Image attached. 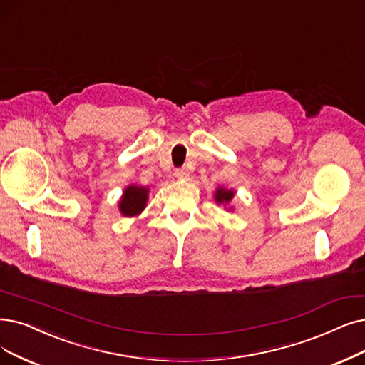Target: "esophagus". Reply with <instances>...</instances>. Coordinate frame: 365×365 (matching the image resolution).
I'll list each match as a JSON object with an SVG mask.
<instances>
[{"instance_id":"1","label":"esophagus","mask_w":365,"mask_h":365,"mask_svg":"<svg viewBox=\"0 0 365 365\" xmlns=\"http://www.w3.org/2000/svg\"><path fill=\"white\" fill-rule=\"evenodd\" d=\"M175 175H177V178H187L188 170L185 168H178V169H175Z\"/></svg>"}]
</instances>
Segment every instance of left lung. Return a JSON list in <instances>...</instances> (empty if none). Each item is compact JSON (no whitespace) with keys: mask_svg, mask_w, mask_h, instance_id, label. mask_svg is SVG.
Masks as SVG:
<instances>
[{"mask_svg":"<svg viewBox=\"0 0 365 365\" xmlns=\"http://www.w3.org/2000/svg\"><path fill=\"white\" fill-rule=\"evenodd\" d=\"M233 195H235V193H233L232 190H225V188H218V190L215 192V200L218 203H227V202L232 200Z\"/></svg>","mask_w":365,"mask_h":365,"instance_id":"8db88e82","label":"left lung"}]
</instances>
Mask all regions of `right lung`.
Listing matches in <instances>:
<instances>
[{"mask_svg":"<svg viewBox=\"0 0 365 365\" xmlns=\"http://www.w3.org/2000/svg\"><path fill=\"white\" fill-rule=\"evenodd\" d=\"M147 199H148V188L136 187V185L127 187L124 196L120 202V210L123 215H127V217L138 215L145 208Z\"/></svg>","mask_w":365,"mask_h":365,"instance_id":"obj_1","label":"right lung"}]
</instances>
